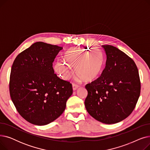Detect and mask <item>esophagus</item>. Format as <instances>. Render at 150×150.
<instances>
[{
    "label": "esophagus",
    "mask_w": 150,
    "mask_h": 150,
    "mask_svg": "<svg viewBox=\"0 0 150 150\" xmlns=\"http://www.w3.org/2000/svg\"><path fill=\"white\" fill-rule=\"evenodd\" d=\"M78 87H79V86H78V85L75 84H72V88H73L74 91H76L78 88Z\"/></svg>",
    "instance_id": "esophagus-1"
}]
</instances>
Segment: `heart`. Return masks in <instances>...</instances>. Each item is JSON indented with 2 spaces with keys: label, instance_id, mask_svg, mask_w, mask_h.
<instances>
[{
  "label": "heart",
  "instance_id": "1",
  "mask_svg": "<svg viewBox=\"0 0 150 150\" xmlns=\"http://www.w3.org/2000/svg\"><path fill=\"white\" fill-rule=\"evenodd\" d=\"M64 61H58L54 71L63 80H67L73 74L72 68L79 79L91 81L101 74L105 64L104 55L101 50L90 47L75 48L67 51Z\"/></svg>",
  "mask_w": 150,
  "mask_h": 150
}]
</instances>
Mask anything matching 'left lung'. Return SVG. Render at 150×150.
<instances>
[{
	"instance_id": "left-lung-1",
	"label": "left lung",
	"mask_w": 150,
	"mask_h": 150,
	"mask_svg": "<svg viewBox=\"0 0 150 150\" xmlns=\"http://www.w3.org/2000/svg\"><path fill=\"white\" fill-rule=\"evenodd\" d=\"M106 54L101 76L86 85L84 105L88 112L106 124L120 122L135 108L140 93L137 67L127 54L110 45H102Z\"/></svg>"
}]
</instances>
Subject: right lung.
Wrapping results in <instances>:
<instances>
[{
  "instance_id": "right-lung-1",
  "label": "right lung",
  "mask_w": 150,
  "mask_h": 150,
  "mask_svg": "<svg viewBox=\"0 0 150 150\" xmlns=\"http://www.w3.org/2000/svg\"><path fill=\"white\" fill-rule=\"evenodd\" d=\"M62 47L37 42L19 53L11 67L10 93L19 114L33 125H46L64 111L73 93L56 74L53 62Z\"/></svg>"
}]
</instances>
